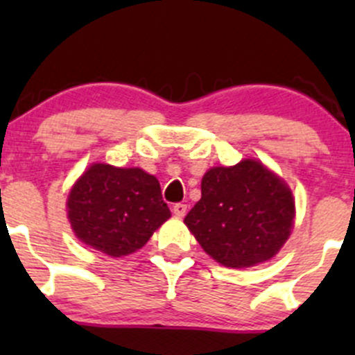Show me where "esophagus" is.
Masks as SVG:
<instances>
[{"mask_svg": "<svg viewBox=\"0 0 355 355\" xmlns=\"http://www.w3.org/2000/svg\"><path fill=\"white\" fill-rule=\"evenodd\" d=\"M173 213H175V216L184 218L185 213H187V204L177 202V204H175V206H173Z\"/></svg>", "mask_w": 355, "mask_h": 355, "instance_id": "1", "label": "esophagus"}]
</instances>
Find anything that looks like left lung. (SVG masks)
Segmentation results:
<instances>
[{"label": "left lung", "instance_id": "8db88e82", "mask_svg": "<svg viewBox=\"0 0 355 355\" xmlns=\"http://www.w3.org/2000/svg\"><path fill=\"white\" fill-rule=\"evenodd\" d=\"M292 191L261 161L214 166L204 173L200 199L184 223L200 247L227 268L271 259L293 227Z\"/></svg>", "mask_w": 355, "mask_h": 355}]
</instances>
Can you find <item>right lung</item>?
<instances>
[{
    "instance_id": "right-lung-1",
    "label": "right lung",
    "mask_w": 355,
    "mask_h": 355,
    "mask_svg": "<svg viewBox=\"0 0 355 355\" xmlns=\"http://www.w3.org/2000/svg\"><path fill=\"white\" fill-rule=\"evenodd\" d=\"M67 209L78 241L111 257L144 247L171 216L156 177L105 163L91 164L75 182Z\"/></svg>"
}]
</instances>
